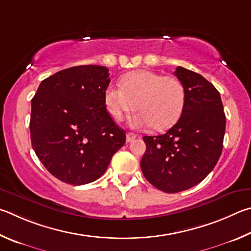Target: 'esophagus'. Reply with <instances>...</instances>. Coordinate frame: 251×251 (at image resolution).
<instances>
[{"label": "esophagus", "instance_id": "1", "mask_svg": "<svg viewBox=\"0 0 251 251\" xmlns=\"http://www.w3.org/2000/svg\"><path fill=\"white\" fill-rule=\"evenodd\" d=\"M135 138H137V135H135V134L126 133V142H132Z\"/></svg>", "mask_w": 251, "mask_h": 251}]
</instances>
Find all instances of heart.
Instances as JSON below:
<instances>
[{"mask_svg":"<svg viewBox=\"0 0 251 251\" xmlns=\"http://www.w3.org/2000/svg\"><path fill=\"white\" fill-rule=\"evenodd\" d=\"M186 92L183 82L175 76H162L151 70H135L120 79V87L110 85L104 91V103L114 120L138 110L130 119L134 129L151 126L165 130L181 117Z\"/></svg>","mask_w":251,"mask_h":251,"instance_id":"1","label":"heart"}]
</instances>
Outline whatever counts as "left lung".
Masks as SVG:
<instances>
[{"label":"left lung","mask_w":251,"mask_h":251,"mask_svg":"<svg viewBox=\"0 0 251 251\" xmlns=\"http://www.w3.org/2000/svg\"><path fill=\"white\" fill-rule=\"evenodd\" d=\"M174 74L186 92L181 118L165 134L143 137L147 150L141 160L144 176L165 193L188 190L212 172L222 154L226 128L216 88L179 66Z\"/></svg>","instance_id":"obj_1"}]
</instances>
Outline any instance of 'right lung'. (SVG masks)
Masks as SVG:
<instances>
[{"label":"right lung","instance_id":"obj_1","mask_svg":"<svg viewBox=\"0 0 251 251\" xmlns=\"http://www.w3.org/2000/svg\"><path fill=\"white\" fill-rule=\"evenodd\" d=\"M109 69L85 65L56 73L41 82L32 99L33 150L51 175L72 185L98 179L126 143L104 103Z\"/></svg>","mask_w":251,"mask_h":251}]
</instances>
